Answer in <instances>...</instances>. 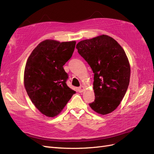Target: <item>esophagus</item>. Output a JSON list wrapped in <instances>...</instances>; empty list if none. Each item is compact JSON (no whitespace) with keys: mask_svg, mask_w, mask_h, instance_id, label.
Instances as JSON below:
<instances>
[{"mask_svg":"<svg viewBox=\"0 0 154 154\" xmlns=\"http://www.w3.org/2000/svg\"><path fill=\"white\" fill-rule=\"evenodd\" d=\"M84 91V87L83 85H81L80 87L78 88V92H83V91Z\"/></svg>","mask_w":154,"mask_h":154,"instance_id":"1","label":"esophagus"}]
</instances>
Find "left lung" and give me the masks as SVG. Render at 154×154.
<instances>
[{
  "label": "left lung",
  "instance_id": "left-lung-1",
  "mask_svg": "<svg viewBox=\"0 0 154 154\" xmlns=\"http://www.w3.org/2000/svg\"><path fill=\"white\" fill-rule=\"evenodd\" d=\"M76 48L94 73L95 100L89 106L99 114L111 113L123 99L130 82V66L124 49L106 35L82 40Z\"/></svg>",
  "mask_w": 154,
  "mask_h": 154
}]
</instances>
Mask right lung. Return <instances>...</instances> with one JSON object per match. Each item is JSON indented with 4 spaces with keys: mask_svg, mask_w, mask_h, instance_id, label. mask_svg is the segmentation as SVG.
I'll return each mask as SVG.
<instances>
[{
    "mask_svg": "<svg viewBox=\"0 0 154 154\" xmlns=\"http://www.w3.org/2000/svg\"><path fill=\"white\" fill-rule=\"evenodd\" d=\"M76 41L45 40L27 58L24 74L26 91L40 112L53 118L63 109L76 92L66 84L63 66L72 57Z\"/></svg>",
    "mask_w": 154,
    "mask_h": 154,
    "instance_id": "right-lung-1",
    "label": "right lung"
}]
</instances>
